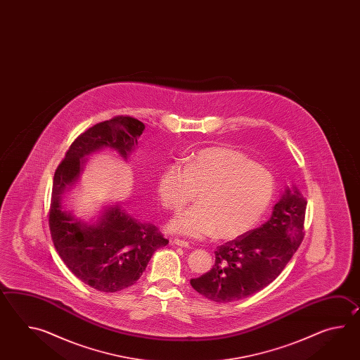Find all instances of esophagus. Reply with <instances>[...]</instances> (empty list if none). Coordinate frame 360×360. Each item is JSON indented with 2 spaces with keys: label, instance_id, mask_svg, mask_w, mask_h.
<instances>
[{
  "label": "esophagus",
  "instance_id": "1",
  "mask_svg": "<svg viewBox=\"0 0 360 360\" xmlns=\"http://www.w3.org/2000/svg\"><path fill=\"white\" fill-rule=\"evenodd\" d=\"M172 243L175 245H179V247H183V248H189L191 247V245L186 240H183V239H174Z\"/></svg>",
  "mask_w": 360,
  "mask_h": 360
}]
</instances>
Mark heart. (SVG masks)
Here are the masks:
<instances>
[{
  "label": "heart",
  "instance_id": "b5f03b06",
  "mask_svg": "<svg viewBox=\"0 0 360 360\" xmlns=\"http://www.w3.org/2000/svg\"><path fill=\"white\" fill-rule=\"evenodd\" d=\"M198 191V206L174 216L169 229L202 239L217 233L234 239L253 229L268 211L276 180L248 154L229 146H211L169 163L157 180V194L169 210H180Z\"/></svg>",
  "mask_w": 360,
  "mask_h": 360
}]
</instances>
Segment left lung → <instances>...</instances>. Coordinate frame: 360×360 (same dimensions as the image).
Masks as SVG:
<instances>
[{
	"label": "left lung",
	"instance_id": "obj_1",
	"mask_svg": "<svg viewBox=\"0 0 360 360\" xmlns=\"http://www.w3.org/2000/svg\"><path fill=\"white\" fill-rule=\"evenodd\" d=\"M306 203L295 185L285 186L268 221L217 247L214 266L191 279V287L214 302L245 299L265 288L302 242Z\"/></svg>",
	"mask_w": 360,
	"mask_h": 360
}]
</instances>
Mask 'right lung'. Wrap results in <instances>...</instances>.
<instances>
[{
  "instance_id": "1",
  "label": "right lung",
  "mask_w": 360,
  "mask_h": 360,
  "mask_svg": "<svg viewBox=\"0 0 360 360\" xmlns=\"http://www.w3.org/2000/svg\"><path fill=\"white\" fill-rule=\"evenodd\" d=\"M144 129L132 117L98 123L72 143L55 171L49 214L55 248L67 268L98 291H122L136 283L153 253L169 240L120 203L103 207L98 220L86 221L65 210L61 199L76 185L90 154L110 149L127 161Z\"/></svg>"
}]
</instances>
